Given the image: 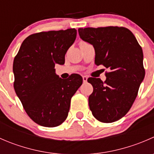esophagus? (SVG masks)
Here are the masks:
<instances>
[{
	"mask_svg": "<svg viewBox=\"0 0 154 154\" xmlns=\"http://www.w3.org/2000/svg\"><path fill=\"white\" fill-rule=\"evenodd\" d=\"M87 79H88V77H87L86 76H83V80L84 83H86V82L87 81Z\"/></svg>",
	"mask_w": 154,
	"mask_h": 154,
	"instance_id": "obj_1",
	"label": "esophagus"
}]
</instances>
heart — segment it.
Segmentation results:
<instances>
[{
	"mask_svg": "<svg viewBox=\"0 0 154 154\" xmlns=\"http://www.w3.org/2000/svg\"><path fill=\"white\" fill-rule=\"evenodd\" d=\"M85 43H86V42H80V45H82V44H85Z\"/></svg>",
	"mask_w": 154,
	"mask_h": 154,
	"instance_id": "b5f03b06",
	"label": "heart"
}]
</instances>
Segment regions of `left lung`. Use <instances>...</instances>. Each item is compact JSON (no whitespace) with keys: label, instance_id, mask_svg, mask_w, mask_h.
<instances>
[{"label":"left lung","instance_id":"obj_1","mask_svg":"<svg viewBox=\"0 0 154 154\" xmlns=\"http://www.w3.org/2000/svg\"><path fill=\"white\" fill-rule=\"evenodd\" d=\"M80 37L92 45L96 66L109 68L104 82L89 77L93 92L88 105L93 116L103 123L122 119L131 108L145 74L142 47L126 27L79 28Z\"/></svg>","mask_w":154,"mask_h":154}]
</instances>
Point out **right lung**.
<instances>
[{"label": "right lung", "mask_w": 154, "mask_h": 154, "mask_svg": "<svg viewBox=\"0 0 154 154\" xmlns=\"http://www.w3.org/2000/svg\"><path fill=\"white\" fill-rule=\"evenodd\" d=\"M76 36L74 28L31 34L14 58L15 93L29 117L43 127H57L66 120L71 97L83 83L77 74L67 80L60 78L54 68L64 64Z\"/></svg>", "instance_id": "right-lung-1"}]
</instances>
